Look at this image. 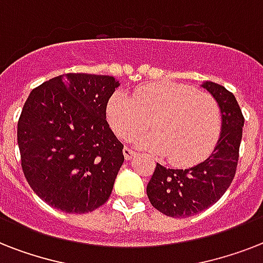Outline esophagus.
Returning <instances> with one entry per match:
<instances>
[{"mask_svg": "<svg viewBox=\"0 0 263 263\" xmlns=\"http://www.w3.org/2000/svg\"><path fill=\"white\" fill-rule=\"evenodd\" d=\"M123 154H124V158H125L127 161H131L132 158L135 157V152H134V150H131L129 147H124Z\"/></svg>", "mask_w": 263, "mask_h": 263, "instance_id": "esophagus-1", "label": "esophagus"}]
</instances>
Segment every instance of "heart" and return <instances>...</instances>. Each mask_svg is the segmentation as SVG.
Returning a JSON list of instances; mask_svg holds the SVG:
<instances>
[{
    "label": "heart",
    "instance_id": "obj_1",
    "mask_svg": "<svg viewBox=\"0 0 263 263\" xmlns=\"http://www.w3.org/2000/svg\"><path fill=\"white\" fill-rule=\"evenodd\" d=\"M116 135L131 139L150 125L154 131L136 138V144L166 156L176 165L200 161L216 143L221 110L212 95L187 84L157 82L136 88L134 97L116 91L106 107Z\"/></svg>",
    "mask_w": 263,
    "mask_h": 263
}]
</instances>
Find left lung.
Segmentation results:
<instances>
[{"label":"left lung","instance_id":"obj_1","mask_svg":"<svg viewBox=\"0 0 263 263\" xmlns=\"http://www.w3.org/2000/svg\"><path fill=\"white\" fill-rule=\"evenodd\" d=\"M221 110L220 138L204 161L187 169H171L157 162L146 192L157 210L184 218L203 212L224 195L236 173L245 117L232 92L220 84H200Z\"/></svg>","mask_w":263,"mask_h":263}]
</instances>
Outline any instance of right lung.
<instances>
[{
  "label": "right lung",
  "instance_id": "obj_1",
  "mask_svg": "<svg viewBox=\"0 0 263 263\" xmlns=\"http://www.w3.org/2000/svg\"><path fill=\"white\" fill-rule=\"evenodd\" d=\"M113 76L67 73L31 91L17 123L22 168L36 195L61 212H92L111 194L123 143L106 121Z\"/></svg>",
  "mask_w": 263,
  "mask_h": 263
}]
</instances>
